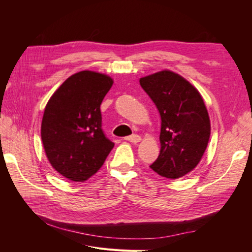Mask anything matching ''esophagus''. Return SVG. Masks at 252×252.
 Returning <instances> with one entry per match:
<instances>
[{
  "label": "esophagus",
  "instance_id": "esophagus-1",
  "mask_svg": "<svg viewBox=\"0 0 252 252\" xmlns=\"http://www.w3.org/2000/svg\"><path fill=\"white\" fill-rule=\"evenodd\" d=\"M124 140H126L128 142H131V143H138V142L141 141V136L138 135V134H132V135L126 136Z\"/></svg>",
  "mask_w": 252,
  "mask_h": 252
}]
</instances>
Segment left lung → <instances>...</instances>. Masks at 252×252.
<instances>
[{
    "mask_svg": "<svg viewBox=\"0 0 252 252\" xmlns=\"http://www.w3.org/2000/svg\"><path fill=\"white\" fill-rule=\"evenodd\" d=\"M161 116V150L150 168L179 179L200 163L210 136V120L203 97L180 74L163 70L140 79Z\"/></svg>",
    "mask_w": 252,
    "mask_h": 252,
    "instance_id": "1",
    "label": "left lung"
}]
</instances>
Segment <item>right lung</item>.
Instances as JSON below:
<instances>
[{
  "instance_id": "1",
  "label": "right lung",
  "mask_w": 252,
  "mask_h": 252,
  "mask_svg": "<svg viewBox=\"0 0 252 252\" xmlns=\"http://www.w3.org/2000/svg\"><path fill=\"white\" fill-rule=\"evenodd\" d=\"M112 84L106 74L80 71L57 89L45 107L43 146L51 166L68 180H88L114 146L102 130L100 109Z\"/></svg>"
}]
</instances>
